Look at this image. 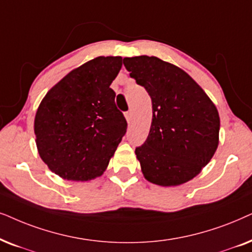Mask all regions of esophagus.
Instances as JSON below:
<instances>
[{"label":"esophagus","instance_id":"obj_1","mask_svg":"<svg viewBox=\"0 0 252 252\" xmlns=\"http://www.w3.org/2000/svg\"><path fill=\"white\" fill-rule=\"evenodd\" d=\"M124 116H126V121H128V123H130V121L132 120V112L131 110H129V112H126V114H124Z\"/></svg>","mask_w":252,"mask_h":252}]
</instances>
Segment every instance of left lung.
<instances>
[{
    "label": "left lung",
    "instance_id": "1",
    "mask_svg": "<svg viewBox=\"0 0 252 252\" xmlns=\"http://www.w3.org/2000/svg\"><path fill=\"white\" fill-rule=\"evenodd\" d=\"M123 64L152 100L150 133L135 153L149 182L176 187L202 172L219 145L220 117L188 73L156 56L124 58Z\"/></svg>",
    "mask_w": 252,
    "mask_h": 252
}]
</instances>
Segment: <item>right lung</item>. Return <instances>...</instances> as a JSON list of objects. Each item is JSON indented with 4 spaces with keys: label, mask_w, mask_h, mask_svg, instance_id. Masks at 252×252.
Masks as SVG:
<instances>
[{
    "label": "right lung",
    "mask_w": 252,
    "mask_h": 252,
    "mask_svg": "<svg viewBox=\"0 0 252 252\" xmlns=\"http://www.w3.org/2000/svg\"><path fill=\"white\" fill-rule=\"evenodd\" d=\"M121 56H99L73 69L47 92L34 119L39 156L64 180L90 181L105 172L126 121L110 84Z\"/></svg>",
    "instance_id": "obj_1"
}]
</instances>
